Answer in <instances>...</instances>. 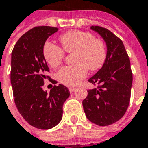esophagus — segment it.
Segmentation results:
<instances>
[{
	"mask_svg": "<svg viewBox=\"0 0 148 148\" xmlns=\"http://www.w3.org/2000/svg\"><path fill=\"white\" fill-rule=\"evenodd\" d=\"M69 91L70 92H73V91H74V90H75V87H69Z\"/></svg>",
	"mask_w": 148,
	"mask_h": 148,
	"instance_id": "34e87169",
	"label": "esophagus"
}]
</instances>
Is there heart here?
I'll use <instances>...</instances> for the list:
<instances>
[{
    "label": "heart",
    "mask_w": 148,
    "mask_h": 148,
    "mask_svg": "<svg viewBox=\"0 0 148 148\" xmlns=\"http://www.w3.org/2000/svg\"><path fill=\"white\" fill-rule=\"evenodd\" d=\"M62 48L66 53H74L73 65L63 67L58 73L61 84L74 87L86 77L87 69L96 71L101 69L106 60L107 50L104 42L95 38L87 31H68L59 37ZM44 59L53 69H57L63 61L64 52L59 46L49 42L43 46Z\"/></svg>",
    "instance_id": "b5f03b06"
}]
</instances>
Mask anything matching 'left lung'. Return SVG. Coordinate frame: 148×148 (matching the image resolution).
<instances>
[{"instance_id":"1","label":"left lung","mask_w":148,"mask_h":148,"mask_svg":"<svg viewBox=\"0 0 148 148\" xmlns=\"http://www.w3.org/2000/svg\"><path fill=\"white\" fill-rule=\"evenodd\" d=\"M90 29L105 41L107 56L103 66L88 79L99 86L88 90L83 107L90 121L106 126L117 122L125 114L130 102L132 73L122 41L102 27L91 26Z\"/></svg>"}]
</instances>
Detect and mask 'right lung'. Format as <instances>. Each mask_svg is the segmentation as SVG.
Instances as JSON below:
<instances>
[{"mask_svg":"<svg viewBox=\"0 0 148 148\" xmlns=\"http://www.w3.org/2000/svg\"><path fill=\"white\" fill-rule=\"evenodd\" d=\"M58 31L48 26L35 27L23 34L15 45L11 59V84L19 114L31 126L49 129L60 122L63 104L70 95L63 84L53 86L49 94L42 90L49 67L44 59L43 46ZM53 84L57 81H49Z\"/></svg>","mask_w":148,"mask_h":148,"instance_id":"add662e5","label":"right lung"}]
</instances>
